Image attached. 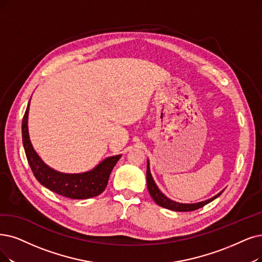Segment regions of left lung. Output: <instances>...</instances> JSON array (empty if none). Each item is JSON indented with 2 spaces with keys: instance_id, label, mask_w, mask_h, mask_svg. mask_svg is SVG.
Segmentation results:
<instances>
[{
  "instance_id": "1",
  "label": "left lung",
  "mask_w": 262,
  "mask_h": 262,
  "mask_svg": "<svg viewBox=\"0 0 262 262\" xmlns=\"http://www.w3.org/2000/svg\"><path fill=\"white\" fill-rule=\"evenodd\" d=\"M146 179H147V188H148V191H149V194L150 196L154 199V201L164 207V208H167V210H171V211H175V212H190V211H195L198 210V208L200 207H203L204 205H206L207 203L212 202L213 200H215L216 198H218L219 195H221L223 193L219 192L218 194H216L215 196L208 199V200L206 201H203V202H199V203H193V204H184V203H179V202H175V201H172L170 200L169 198H166L159 189L158 187H157V185L155 184L154 180H152V176L150 174V171H149V163L147 162V172H146Z\"/></svg>"
}]
</instances>
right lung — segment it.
I'll list each match as a JSON object with an SVG mask.
<instances>
[{"label": "right lung", "mask_w": 262, "mask_h": 262, "mask_svg": "<svg viewBox=\"0 0 262 262\" xmlns=\"http://www.w3.org/2000/svg\"><path fill=\"white\" fill-rule=\"evenodd\" d=\"M29 105L30 102L23 119V143L28 162L35 179L49 190L70 199H89L102 193L107 186L112 170L121 156L110 157L86 173L64 174L50 169L41 161L30 142L28 131Z\"/></svg>", "instance_id": "1"}]
</instances>
